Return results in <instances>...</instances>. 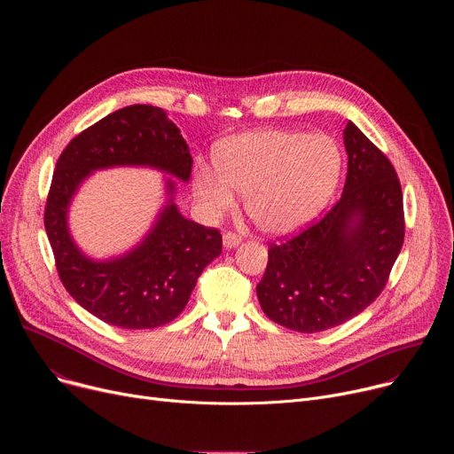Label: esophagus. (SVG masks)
Segmentation results:
<instances>
[{"instance_id": "1", "label": "esophagus", "mask_w": 454, "mask_h": 454, "mask_svg": "<svg viewBox=\"0 0 454 454\" xmlns=\"http://www.w3.org/2000/svg\"><path fill=\"white\" fill-rule=\"evenodd\" d=\"M240 240H242V239H240L237 233H231V231H228V233L223 235V246H224L226 249L237 247V246L240 244Z\"/></svg>"}]
</instances>
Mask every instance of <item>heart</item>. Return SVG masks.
I'll return each mask as SVG.
<instances>
[{
	"label": "heart",
	"instance_id": "heart-1",
	"mask_svg": "<svg viewBox=\"0 0 454 454\" xmlns=\"http://www.w3.org/2000/svg\"><path fill=\"white\" fill-rule=\"evenodd\" d=\"M214 167L193 174V192L210 214L246 193V212L268 235H287L310 223L334 196L343 154L329 135L261 129L230 137L214 149Z\"/></svg>",
	"mask_w": 454,
	"mask_h": 454
}]
</instances>
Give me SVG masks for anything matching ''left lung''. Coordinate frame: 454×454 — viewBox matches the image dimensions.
Masks as SVG:
<instances>
[{"label": "left lung", "instance_id": "left-lung-1", "mask_svg": "<svg viewBox=\"0 0 454 454\" xmlns=\"http://www.w3.org/2000/svg\"><path fill=\"white\" fill-rule=\"evenodd\" d=\"M343 193L319 223L271 244L256 296L278 325L321 333L363 312L384 289L404 242L403 190L395 168L348 121Z\"/></svg>", "mask_w": 454, "mask_h": 454}]
</instances>
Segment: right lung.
I'll list each match as a JSON object with an SVG mask.
<instances>
[{"instance_id":"add662e5","label":"right lung","mask_w":454,"mask_h":454,"mask_svg":"<svg viewBox=\"0 0 454 454\" xmlns=\"http://www.w3.org/2000/svg\"><path fill=\"white\" fill-rule=\"evenodd\" d=\"M147 166L166 178V205L143 240L109 259L86 255L67 214L82 183L97 169ZM192 156L161 107L135 104L88 127L62 151L44 210V228L62 286L88 312L120 329H154L177 317L203 270L221 254L223 237L181 215L176 179L188 183Z\"/></svg>"}]
</instances>
